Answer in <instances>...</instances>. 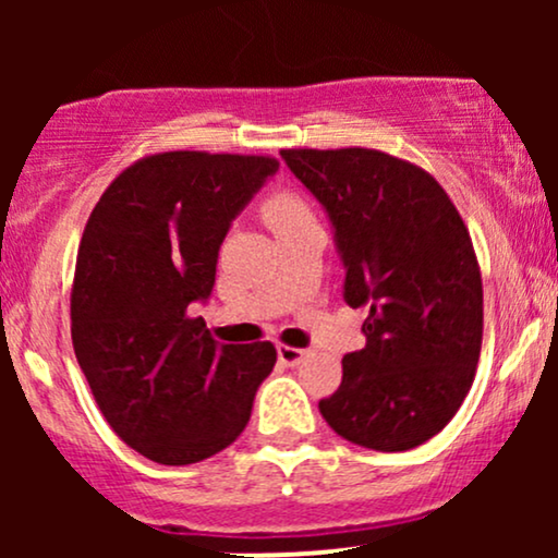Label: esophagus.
I'll return each mask as SVG.
<instances>
[{"mask_svg": "<svg viewBox=\"0 0 558 558\" xmlns=\"http://www.w3.org/2000/svg\"><path fill=\"white\" fill-rule=\"evenodd\" d=\"M306 354H310V351L296 349V345H286V343L278 345V360L288 364V367H296V364L306 360Z\"/></svg>", "mask_w": 558, "mask_h": 558, "instance_id": "esophagus-1", "label": "esophagus"}]
</instances>
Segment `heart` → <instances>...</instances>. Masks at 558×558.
<instances>
[{"mask_svg": "<svg viewBox=\"0 0 558 558\" xmlns=\"http://www.w3.org/2000/svg\"><path fill=\"white\" fill-rule=\"evenodd\" d=\"M262 209H265L267 222H270L272 228H280V226H286V222L299 220V217L312 215L310 207L304 204V198L291 194V191H278V194H272Z\"/></svg>", "mask_w": 558, "mask_h": 558, "instance_id": "heart-1", "label": "heart"}]
</instances>
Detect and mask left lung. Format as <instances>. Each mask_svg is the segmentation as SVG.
Segmentation results:
<instances>
[{"instance_id":"obj_1","label":"left lung","mask_w":558,"mask_h":558,"mask_svg":"<svg viewBox=\"0 0 558 558\" xmlns=\"http://www.w3.org/2000/svg\"><path fill=\"white\" fill-rule=\"evenodd\" d=\"M328 213L345 304L367 306V345L319 412L341 438L409 451L470 393L483 345V278L470 230L427 170L377 149H280Z\"/></svg>"}]
</instances>
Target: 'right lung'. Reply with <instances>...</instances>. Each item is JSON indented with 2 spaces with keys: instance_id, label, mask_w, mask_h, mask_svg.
<instances>
[{
  "instance_id": "add662e5",
  "label": "right lung",
  "mask_w": 558,
  "mask_h": 558,
  "mask_svg": "<svg viewBox=\"0 0 558 558\" xmlns=\"http://www.w3.org/2000/svg\"><path fill=\"white\" fill-rule=\"evenodd\" d=\"M278 159L159 151L96 202L75 259V360L110 427L157 464H194L243 433L270 341L217 343L189 306L213 293L230 222Z\"/></svg>"
}]
</instances>
